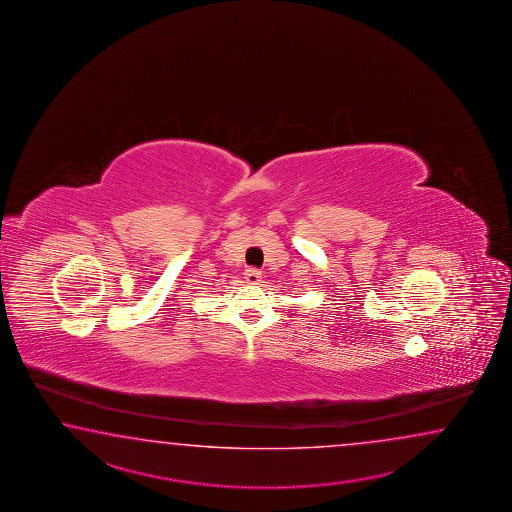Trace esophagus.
<instances>
[{"label":"esophagus","mask_w":512,"mask_h":512,"mask_svg":"<svg viewBox=\"0 0 512 512\" xmlns=\"http://www.w3.org/2000/svg\"><path fill=\"white\" fill-rule=\"evenodd\" d=\"M261 272L258 269H247L245 271V280L249 283H258L260 282Z\"/></svg>","instance_id":"esophagus-1"}]
</instances>
